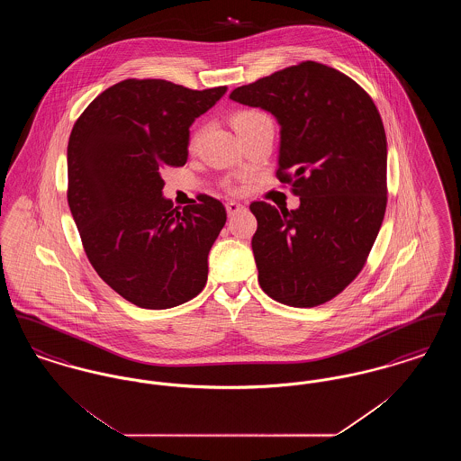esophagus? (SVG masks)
I'll use <instances>...</instances> for the list:
<instances>
[{
	"instance_id": "obj_1",
	"label": "esophagus",
	"mask_w": 461,
	"mask_h": 461,
	"mask_svg": "<svg viewBox=\"0 0 461 461\" xmlns=\"http://www.w3.org/2000/svg\"><path fill=\"white\" fill-rule=\"evenodd\" d=\"M243 209H245V207L241 205L240 202H237V200L226 202V212H228V216H235L237 212H240Z\"/></svg>"
}]
</instances>
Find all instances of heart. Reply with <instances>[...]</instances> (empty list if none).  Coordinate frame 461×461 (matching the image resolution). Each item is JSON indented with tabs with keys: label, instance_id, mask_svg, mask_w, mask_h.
I'll list each match as a JSON object with an SVG mask.
<instances>
[{
	"label": "heart",
	"instance_id": "1",
	"mask_svg": "<svg viewBox=\"0 0 461 461\" xmlns=\"http://www.w3.org/2000/svg\"><path fill=\"white\" fill-rule=\"evenodd\" d=\"M263 122H271V121H269V117L266 113L259 112V110H241V112L233 115V128H235V131L241 130V128L263 124Z\"/></svg>",
	"mask_w": 461,
	"mask_h": 461
}]
</instances>
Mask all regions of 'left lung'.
Segmentation results:
<instances>
[{
  "label": "left lung",
  "mask_w": 461,
  "mask_h": 461,
  "mask_svg": "<svg viewBox=\"0 0 461 461\" xmlns=\"http://www.w3.org/2000/svg\"><path fill=\"white\" fill-rule=\"evenodd\" d=\"M230 98L280 124L278 177L301 198L254 202L252 252L264 292L292 307L333 299L363 269L387 205V138L372 98L318 62L286 67Z\"/></svg>",
  "instance_id": "1"
}]
</instances>
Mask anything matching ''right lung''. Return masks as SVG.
<instances>
[{
  "instance_id": "1",
  "label": "right lung",
  "mask_w": 461,
  "mask_h": 461,
  "mask_svg": "<svg viewBox=\"0 0 461 461\" xmlns=\"http://www.w3.org/2000/svg\"><path fill=\"white\" fill-rule=\"evenodd\" d=\"M226 89L126 79L98 95L72 128V218L98 276L134 306H179L205 286L226 209L207 195L173 207L160 169L186 164L190 126Z\"/></svg>"
}]
</instances>
